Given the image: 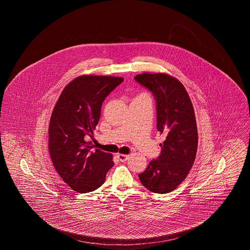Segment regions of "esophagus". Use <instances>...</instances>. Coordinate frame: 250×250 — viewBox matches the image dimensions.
I'll return each instance as SVG.
<instances>
[{
	"mask_svg": "<svg viewBox=\"0 0 250 250\" xmlns=\"http://www.w3.org/2000/svg\"><path fill=\"white\" fill-rule=\"evenodd\" d=\"M117 157H118V159H119L121 162H125V161H127V159L129 158V155L118 154V155H117Z\"/></svg>",
	"mask_w": 250,
	"mask_h": 250,
	"instance_id": "34e87169",
	"label": "esophagus"
}]
</instances>
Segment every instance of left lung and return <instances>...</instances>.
<instances>
[{"label": "left lung", "instance_id": "8db88e82", "mask_svg": "<svg viewBox=\"0 0 250 250\" xmlns=\"http://www.w3.org/2000/svg\"><path fill=\"white\" fill-rule=\"evenodd\" d=\"M135 81L155 96L157 130L166 136L161 154L139 174L143 186L154 193L174 190L188 176L196 158L198 130L190 97L184 85L165 73H143Z\"/></svg>", "mask_w": 250, "mask_h": 250}]
</instances>
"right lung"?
Here are the masks:
<instances>
[{
	"instance_id": "add662e5",
	"label": "right lung",
	"mask_w": 250,
	"mask_h": 250,
	"mask_svg": "<svg viewBox=\"0 0 250 250\" xmlns=\"http://www.w3.org/2000/svg\"><path fill=\"white\" fill-rule=\"evenodd\" d=\"M123 81L111 76H80L65 86L53 108L48 151L56 171L73 190L97 189L114 164L110 154L92 151L87 139L100 119L103 101Z\"/></svg>"
}]
</instances>
